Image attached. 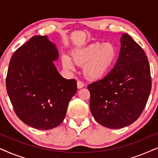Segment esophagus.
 <instances>
[{
	"mask_svg": "<svg viewBox=\"0 0 158 158\" xmlns=\"http://www.w3.org/2000/svg\"><path fill=\"white\" fill-rule=\"evenodd\" d=\"M77 88H82L83 87H84V83L83 82L81 81H78L77 82Z\"/></svg>",
	"mask_w": 158,
	"mask_h": 158,
	"instance_id": "obj_1",
	"label": "esophagus"
}]
</instances>
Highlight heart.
<instances>
[{
  "label": "heart",
  "instance_id": "obj_1",
  "mask_svg": "<svg viewBox=\"0 0 158 158\" xmlns=\"http://www.w3.org/2000/svg\"><path fill=\"white\" fill-rule=\"evenodd\" d=\"M71 55L75 64L83 65V74L88 79L98 80L104 76L113 65L117 51L111 43L95 42L75 49ZM73 63L68 57L63 56L62 65L64 68L74 70Z\"/></svg>",
  "mask_w": 158,
  "mask_h": 158
}]
</instances>
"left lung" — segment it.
<instances>
[{
	"label": "left lung",
	"instance_id": "1",
	"mask_svg": "<svg viewBox=\"0 0 158 158\" xmlns=\"http://www.w3.org/2000/svg\"><path fill=\"white\" fill-rule=\"evenodd\" d=\"M151 87L148 57L129 34H122L115 66L102 79L88 85L92 115L108 128L129 126L143 111Z\"/></svg>",
	"mask_w": 158,
	"mask_h": 158
}]
</instances>
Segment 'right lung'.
Returning <instances> with one entry per match:
<instances>
[{"label":"right lung","instance_id":"obj_1","mask_svg":"<svg viewBox=\"0 0 158 158\" xmlns=\"http://www.w3.org/2000/svg\"><path fill=\"white\" fill-rule=\"evenodd\" d=\"M58 57L57 47L46 36H34L10 58L8 95L17 116L33 128L59 126L77 92L76 81L64 78L56 69L53 61Z\"/></svg>","mask_w":158,"mask_h":158}]
</instances>
